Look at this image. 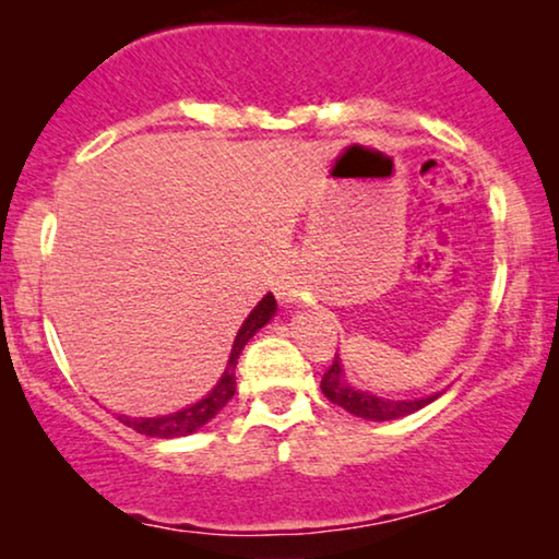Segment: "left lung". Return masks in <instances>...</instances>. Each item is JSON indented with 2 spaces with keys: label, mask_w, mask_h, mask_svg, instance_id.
<instances>
[{
  "label": "left lung",
  "mask_w": 559,
  "mask_h": 559,
  "mask_svg": "<svg viewBox=\"0 0 559 559\" xmlns=\"http://www.w3.org/2000/svg\"><path fill=\"white\" fill-rule=\"evenodd\" d=\"M322 391H324V396L332 401V404H337L345 408V412L360 416V419H370V421L401 419V416L419 412V408H424L437 399V396H429V399H419V401H389V399L370 396V393L355 391L353 385L345 381V373H342L337 355H334L330 370H326L322 378Z\"/></svg>",
  "instance_id": "1"
}]
</instances>
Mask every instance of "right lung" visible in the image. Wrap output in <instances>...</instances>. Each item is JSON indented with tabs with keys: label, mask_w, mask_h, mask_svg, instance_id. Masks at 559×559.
Wrapping results in <instances>:
<instances>
[{
	"label": "right lung",
	"mask_w": 559,
	"mask_h": 559,
	"mask_svg": "<svg viewBox=\"0 0 559 559\" xmlns=\"http://www.w3.org/2000/svg\"><path fill=\"white\" fill-rule=\"evenodd\" d=\"M273 314H275V299L271 294H267L265 299L250 311V317L245 319L240 332H237L233 353H229L227 370L222 373L219 383L214 385V391L210 393V396L199 401V404L183 408V412L158 416V419H130V416H117V419L122 424H128L130 429H135L138 435L158 437V440H170V437H186V435H191V431H197L199 427H204V424L214 419V416L222 412V406H225L227 401L235 396V368H237V360H240L242 347L248 345V340L260 330V326L271 322Z\"/></svg>",
	"instance_id": "add662e5"
}]
</instances>
